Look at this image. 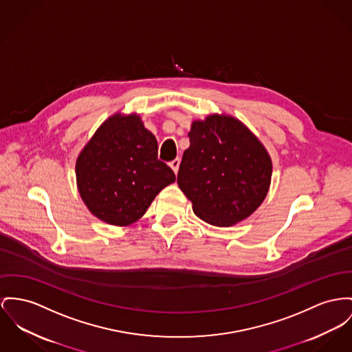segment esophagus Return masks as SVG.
<instances>
[{"instance_id":"1","label":"esophagus","mask_w":352,"mask_h":352,"mask_svg":"<svg viewBox=\"0 0 352 352\" xmlns=\"http://www.w3.org/2000/svg\"><path fill=\"white\" fill-rule=\"evenodd\" d=\"M179 165H180V160H179V159H175V160H172V162L169 163V166L172 168V170H173L175 173H177V170H179Z\"/></svg>"}]
</instances>
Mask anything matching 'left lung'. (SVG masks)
Returning <instances> with one entry per match:
<instances>
[{
	"label": "left lung",
	"instance_id": "8db88e82",
	"mask_svg": "<svg viewBox=\"0 0 352 352\" xmlns=\"http://www.w3.org/2000/svg\"><path fill=\"white\" fill-rule=\"evenodd\" d=\"M177 184L197 217L231 227L258 210L272 176V160L261 141L237 118L213 113L195 120L188 133Z\"/></svg>",
	"mask_w": 352,
	"mask_h": 352
}]
</instances>
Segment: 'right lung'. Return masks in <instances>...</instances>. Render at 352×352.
<instances>
[{
    "label": "right lung",
    "instance_id": "right-lung-1",
    "mask_svg": "<svg viewBox=\"0 0 352 352\" xmlns=\"http://www.w3.org/2000/svg\"><path fill=\"white\" fill-rule=\"evenodd\" d=\"M176 180L157 159V141L136 113L107 118L76 162L78 193L104 223L126 227L138 221L163 188Z\"/></svg>",
    "mask_w": 352,
    "mask_h": 352
}]
</instances>
